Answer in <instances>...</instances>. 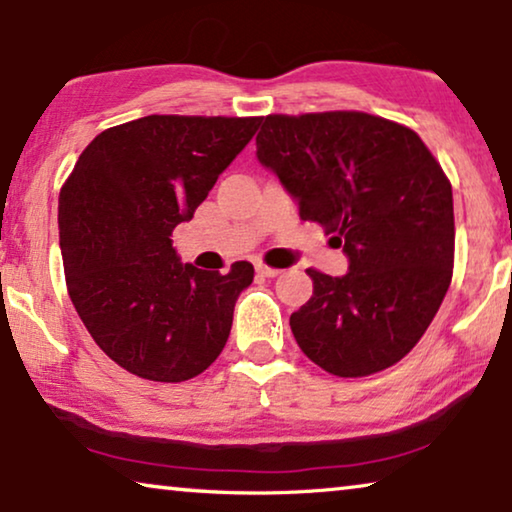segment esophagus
Returning <instances> with one entry per match:
<instances>
[{
  "instance_id": "1",
  "label": "esophagus",
  "mask_w": 512,
  "mask_h": 512,
  "mask_svg": "<svg viewBox=\"0 0 512 512\" xmlns=\"http://www.w3.org/2000/svg\"><path fill=\"white\" fill-rule=\"evenodd\" d=\"M255 271L259 273V276H264V278H276L278 273H280V269H276V266H269V264H264V262H257L255 264Z\"/></svg>"
}]
</instances>
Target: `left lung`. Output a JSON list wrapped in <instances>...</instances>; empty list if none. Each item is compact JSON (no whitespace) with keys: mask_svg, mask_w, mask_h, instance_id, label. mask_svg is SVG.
<instances>
[{"mask_svg":"<svg viewBox=\"0 0 512 512\" xmlns=\"http://www.w3.org/2000/svg\"><path fill=\"white\" fill-rule=\"evenodd\" d=\"M257 160L348 255L341 278L308 269L290 315L304 355L338 378L390 369L431 325L455 266L452 185L413 129L362 111L266 115Z\"/></svg>","mask_w":512,"mask_h":512,"instance_id":"1","label":"left lung"}]
</instances>
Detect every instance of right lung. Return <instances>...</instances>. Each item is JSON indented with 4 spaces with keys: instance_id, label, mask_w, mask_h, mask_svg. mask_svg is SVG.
I'll use <instances>...</instances> for the list:
<instances>
[{
    "instance_id": "1",
    "label": "right lung",
    "mask_w": 512,
    "mask_h": 512,
    "mask_svg": "<svg viewBox=\"0 0 512 512\" xmlns=\"http://www.w3.org/2000/svg\"><path fill=\"white\" fill-rule=\"evenodd\" d=\"M259 122L146 115L95 136L62 185L69 297L99 348L134 376L183 383L225 348L253 264L201 271L178 262L169 236L192 220Z\"/></svg>"
}]
</instances>
